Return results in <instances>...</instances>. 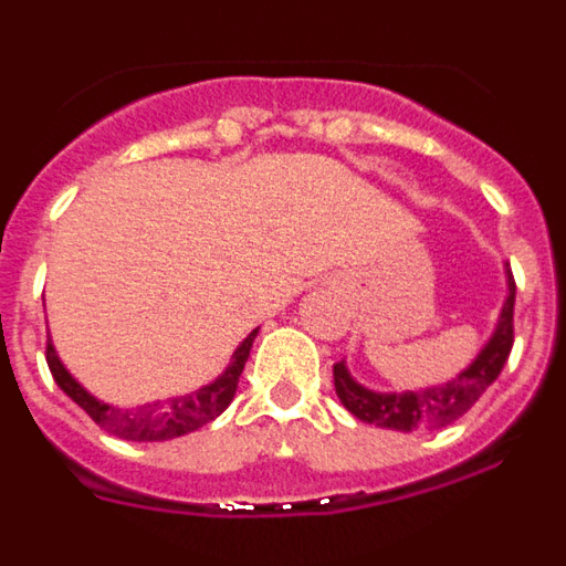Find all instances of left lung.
Listing matches in <instances>:
<instances>
[{
	"label": "left lung",
	"mask_w": 566,
	"mask_h": 566,
	"mask_svg": "<svg viewBox=\"0 0 566 566\" xmlns=\"http://www.w3.org/2000/svg\"><path fill=\"white\" fill-rule=\"evenodd\" d=\"M507 274V300H504L499 323L490 334L488 343L476 359L459 371L457 377L444 385L431 388H417V391H371L352 377L348 365H334V388H337L339 402L348 408L357 419L388 431H439L444 424L457 422L459 417L476 405V399L496 382L504 363L513 348V306H516V283L513 272Z\"/></svg>",
	"instance_id": "8db88e82"
}]
</instances>
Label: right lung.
Returning <instances> with one entry per match:
<instances>
[{
    "label": "right lung",
    "mask_w": 566,
    "mask_h": 566,
    "mask_svg": "<svg viewBox=\"0 0 566 566\" xmlns=\"http://www.w3.org/2000/svg\"><path fill=\"white\" fill-rule=\"evenodd\" d=\"M254 337H258V328L234 348L232 363L227 365V371L218 379H212V382L201 385L198 391L184 394V397L158 399V402L135 405V408H118V405H107L102 402V399L93 397V394L64 368V363L59 359L56 348H53L50 339L48 365L59 388H62V391L93 419V422L102 424L107 433H113V437L118 439H127V442H167V439L198 431V428H203V424H209L214 417H221V413L227 411L229 402L234 399V391H238V379L240 374H243L249 352H252Z\"/></svg>",
    "instance_id": "right-lung-1"
}]
</instances>
